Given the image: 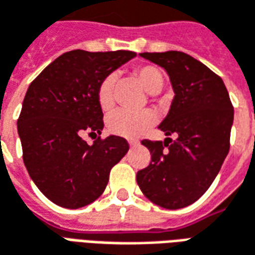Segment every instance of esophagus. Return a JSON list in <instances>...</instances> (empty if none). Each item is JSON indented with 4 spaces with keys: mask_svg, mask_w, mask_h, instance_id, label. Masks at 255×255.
Wrapping results in <instances>:
<instances>
[{
    "mask_svg": "<svg viewBox=\"0 0 255 255\" xmlns=\"http://www.w3.org/2000/svg\"><path fill=\"white\" fill-rule=\"evenodd\" d=\"M129 145H130V147H136V145H138V142L134 141V140H130V141H129Z\"/></svg>",
    "mask_w": 255,
    "mask_h": 255,
    "instance_id": "esophagus-1",
    "label": "esophagus"
}]
</instances>
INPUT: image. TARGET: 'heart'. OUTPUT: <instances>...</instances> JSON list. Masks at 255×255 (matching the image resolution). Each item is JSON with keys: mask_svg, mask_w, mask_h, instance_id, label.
<instances>
[{"mask_svg": "<svg viewBox=\"0 0 255 255\" xmlns=\"http://www.w3.org/2000/svg\"><path fill=\"white\" fill-rule=\"evenodd\" d=\"M134 75L149 95H156L163 88V75L156 67H138L134 71ZM114 85H115L114 74L107 75L99 85L97 100L104 111H110L114 107ZM153 121H155V115L149 110H144L140 113H129L125 110H118L110 115L108 129L117 136L133 138L140 136L148 126L153 124Z\"/></svg>", "mask_w": 255, "mask_h": 255, "instance_id": "heart-1", "label": "heart"}]
</instances>
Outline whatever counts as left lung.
I'll return each instance as SVG.
<instances>
[{
	"label": "left lung",
	"instance_id": "left-lung-1",
	"mask_svg": "<svg viewBox=\"0 0 255 255\" xmlns=\"http://www.w3.org/2000/svg\"><path fill=\"white\" fill-rule=\"evenodd\" d=\"M140 56L167 73L174 97L158 126L167 138L141 141L151 163L137 171V184L155 205L182 209L199 199L217 177L229 151L234 107L223 79L192 56L177 50Z\"/></svg>",
	"mask_w": 255,
	"mask_h": 255
}]
</instances>
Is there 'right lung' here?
Here are the masks:
<instances>
[{"instance_id":"add662e5","label":"right lung","mask_w":255,"mask_h":255,"mask_svg":"<svg viewBox=\"0 0 255 255\" xmlns=\"http://www.w3.org/2000/svg\"><path fill=\"white\" fill-rule=\"evenodd\" d=\"M133 57L130 50L66 52L28 86L17 133L27 171L50 202L66 209L95 202L111 167L129 151L122 137H99L89 145L82 136L102 134L99 85Z\"/></svg>"}]
</instances>
